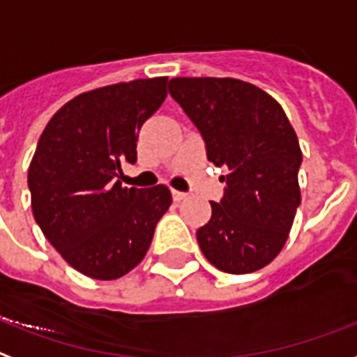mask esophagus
I'll return each mask as SVG.
<instances>
[{
    "label": "esophagus",
    "mask_w": 357,
    "mask_h": 357,
    "mask_svg": "<svg viewBox=\"0 0 357 357\" xmlns=\"http://www.w3.org/2000/svg\"><path fill=\"white\" fill-rule=\"evenodd\" d=\"M171 193H173V199H175L176 203H181V201H184V199L188 197L186 193L178 192V190H173V192H171Z\"/></svg>",
    "instance_id": "1"
}]
</instances>
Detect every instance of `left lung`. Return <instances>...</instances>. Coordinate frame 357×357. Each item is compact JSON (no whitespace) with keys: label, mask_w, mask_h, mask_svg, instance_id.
I'll use <instances>...</instances> for the list:
<instances>
[{"label":"left lung","mask_w":357,"mask_h":357,"mask_svg":"<svg viewBox=\"0 0 357 357\" xmlns=\"http://www.w3.org/2000/svg\"><path fill=\"white\" fill-rule=\"evenodd\" d=\"M169 93L197 126L206 156L227 167L225 195L197 231L218 270L250 273L279 255L302 201V149L279 102L234 78H173Z\"/></svg>","instance_id":"8db88e82"}]
</instances>
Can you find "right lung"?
I'll list each match as a JSON object with an SVG mask.
<instances>
[{"label": "right lung", "instance_id": "add662e5", "mask_svg": "<svg viewBox=\"0 0 357 357\" xmlns=\"http://www.w3.org/2000/svg\"><path fill=\"white\" fill-rule=\"evenodd\" d=\"M165 96V76L87 91L66 102L38 139L27 171L33 216L87 278L112 281L134 270L171 206L164 184L137 190L117 181L121 164L137 160V134Z\"/></svg>", "mask_w": 357, "mask_h": 357}]
</instances>
